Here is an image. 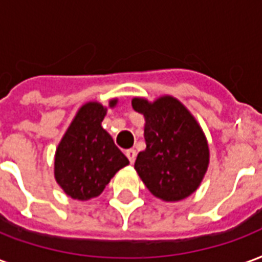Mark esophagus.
I'll use <instances>...</instances> for the list:
<instances>
[{
    "label": "esophagus",
    "mask_w": 262,
    "mask_h": 262,
    "mask_svg": "<svg viewBox=\"0 0 262 262\" xmlns=\"http://www.w3.org/2000/svg\"><path fill=\"white\" fill-rule=\"evenodd\" d=\"M125 155H127V158H128L129 163H134V162H135V158H137V152H135V149H127L125 150Z\"/></svg>",
    "instance_id": "34e87169"
}]
</instances>
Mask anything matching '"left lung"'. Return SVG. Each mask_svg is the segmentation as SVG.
<instances>
[{
  "instance_id": "obj_1",
  "label": "left lung",
  "mask_w": 262,
  "mask_h": 262,
  "mask_svg": "<svg viewBox=\"0 0 262 262\" xmlns=\"http://www.w3.org/2000/svg\"><path fill=\"white\" fill-rule=\"evenodd\" d=\"M133 108L145 118L146 148L135 160V170L156 198L177 202L201 184L209 165V146L191 112L173 96L154 102L134 97Z\"/></svg>"
}]
</instances>
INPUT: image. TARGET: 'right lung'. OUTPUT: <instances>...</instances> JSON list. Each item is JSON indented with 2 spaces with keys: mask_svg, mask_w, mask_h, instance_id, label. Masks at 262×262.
<instances>
[{
  "mask_svg": "<svg viewBox=\"0 0 262 262\" xmlns=\"http://www.w3.org/2000/svg\"><path fill=\"white\" fill-rule=\"evenodd\" d=\"M117 103L118 99H112L107 107ZM107 107L99 102L81 106L55 149V181L78 201L100 195L114 174L129 163L102 127Z\"/></svg>",
  "mask_w": 262,
  "mask_h": 262,
  "instance_id": "right-lung-1",
  "label": "right lung"
}]
</instances>
